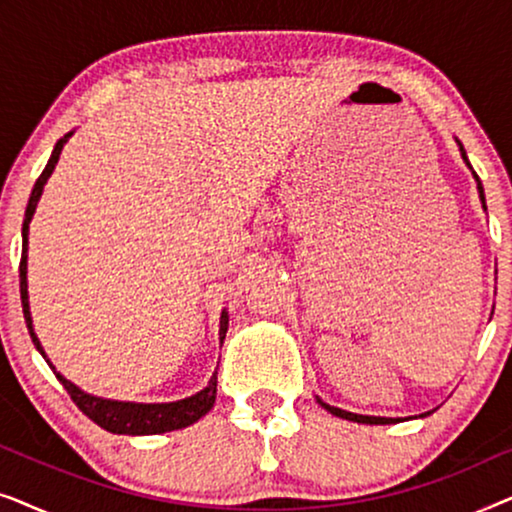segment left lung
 <instances>
[{
    "mask_svg": "<svg viewBox=\"0 0 512 512\" xmlns=\"http://www.w3.org/2000/svg\"><path fill=\"white\" fill-rule=\"evenodd\" d=\"M459 149H461V158H464V160H466V165L471 167V163H468V158H466L464 146L459 144ZM475 181H478V191H480L482 207L487 209V205H485V191H482V184H480V177H478V174H475ZM319 403H321V408H326L328 412H331V415H335V417H342V419H349V422H359V424H396V422H401V419H391V417H366V415H354V412H347V410L333 408V405H328V403H324V401H319Z\"/></svg>",
    "mask_w": 512,
    "mask_h": 512,
    "instance_id": "obj_1",
    "label": "left lung"
}]
</instances>
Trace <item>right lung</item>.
I'll return each instance as SVG.
<instances>
[{
	"mask_svg": "<svg viewBox=\"0 0 512 512\" xmlns=\"http://www.w3.org/2000/svg\"><path fill=\"white\" fill-rule=\"evenodd\" d=\"M72 135V132H69ZM67 135V137H69ZM65 139H58L55 144L53 156L48 160V165L44 167V172L39 174L37 184L32 188L30 202H27L25 209V221H23V256H20V298H23V314H25V324L27 331H30V338L34 342V347L44 354V349L39 345V338L34 335L32 328V317H30V303H27V230H30V221L34 209H37V202L41 198V191H44L46 179L51 177L55 163H58L62 144L67 142ZM228 331V312L221 314V328H219V338L223 345V338H226ZM46 359V354H44ZM51 366V361H46ZM53 368V366H51ZM55 373V368H53ZM62 387L67 389V394L72 396V401L76 403L83 415L88 419H93L97 426H102L104 431L109 433H125V436H151V433H165V431H174V429H184V426L198 422L200 417H205L212 405L216 401V375L209 380V384L200 394H195L191 398H184V401L177 403H121V401H104V398L83 394V391L65 380L60 373H55Z\"/></svg>",
	"mask_w": 512,
	"mask_h": 512,
	"instance_id": "add662e5",
	"label": "right lung"
}]
</instances>
